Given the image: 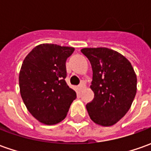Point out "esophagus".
Listing matches in <instances>:
<instances>
[{
    "instance_id": "1",
    "label": "esophagus",
    "mask_w": 151,
    "mask_h": 151,
    "mask_svg": "<svg viewBox=\"0 0 151 151\" xmlns=\"http://www.w3.org/2000/svg\"><path fill=\"white\" fill-rule=\"evenodd\" d=\"M85 87H86V85H85V83L84 82H81V85H80V86H78V90L79 91L83 90Z\"/></svg>"
}]
</instances>
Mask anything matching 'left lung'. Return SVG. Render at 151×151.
I'll return each mask as SVG.
<instances>
[{
    "label": "left lung",
    "mask_w": 151,
    "mask_h": 151,
    "mask_svg": "<svg viewBox=\"0 0 151 151\" xmlns=\"http://www.w3.org/2000/svg\"><path fill=\"white\" fill-rule=\"evenodd\" d=\"M90 60L94 92L86 104L91 119L107 127L118 123L129 110L137 91V77L129 60L107 48H84L81 50Z\"/></svg>",
    "instance_id": "8db88e82"
}]
</instances>
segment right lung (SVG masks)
<instances>
[{
	"instance_id": "obj_1",
	"label": "right lung",
	"mask_w": 151,
	"mask_h": 151,
	"mask_svg": "<svg viewBox=\"0 0 151 151\" xmlns=\"http://www.w3.org/2000/svg\"><path fill=\"white\" fill-rule=\"evenodd\" d=\"M73 47L42 44L33 48L19 72L21 96L27 109L40 123L59 124L65 119L76 92L67 86V59Z\"/></svg>"
}]
</instances>
